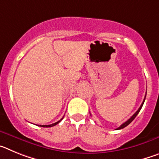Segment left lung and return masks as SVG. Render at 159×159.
I'll return each instance as SVG.
<instances>
[{
	"label": "left lung",
	"mask_w": 159,
	"mask_h": 159,
	"mask_svg": "<svg viewBox=\"0 0 159 159\" xmlns=\"http://www.w3.org/2000/svg\"><path fill=\"white\" fill-rule=\"evenodd\" d=\"M145 99H146V95H145V98H144V99H143V102H142L141 106H140V107L139 108V109H138L137 111H136L135 113H134V115H133V116H132L131 117H130V119H129L128 120H127V121H126V122H125V123H123V124H122L121 126H120V127H118V128L116 129V130H119V129H123V128H124L125 127H127V126H128V125L130 124V123H131V122L133 121V120H134V118H135L136 116H137V115H138V114H139V111H140V110H141V108H142V107H143V103H144V101H145Z\"/></svg>",
	"instance_id": "8db88e82"
}]
</instances>
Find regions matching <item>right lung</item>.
<instances>
[{
  "label": "right lung",
  "mask_w": 159,
  "mask_h": 159,
  "mask_svg": "<svg viewBox=\"0 0 159 159\" xmlns=\"http://www.w3.org/2000/svg\"><path fill=\"white\" fill-rule=\"evenodd\" d=\"M63 119V118H62ZM62 119H60V121L57 122V123H52V124H50V125H40V127H53V126H56L57 124H58L59 123H60L61 120H62Z\"/></svg>",
  "instance_id": "add662e5"
}]
</instances>
